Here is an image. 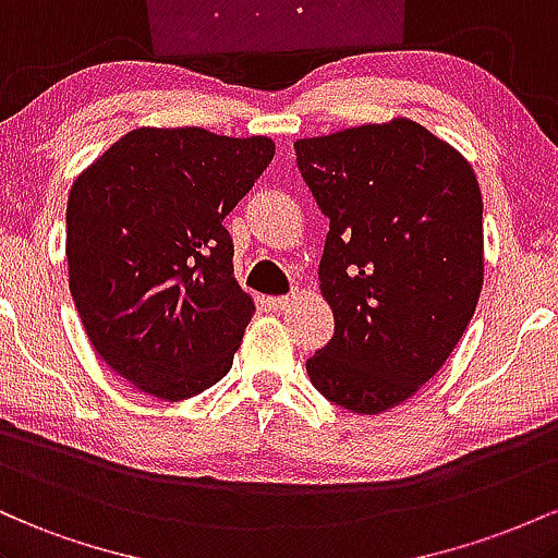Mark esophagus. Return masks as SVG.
Here are the masks:
<instances>
[{
    "instance_id": "1",
    "label": "esophagus",
    "mask_w": 558,
    "mask_h": 558,
    "mask_svg": "<svg viewBox=\"0 0 558 558\" xmlns=\"http://www.w3.org/2000/svg\"><path fill=\"white\" fill-rule=\"evenodd\" d=\"M300 298V292H290V295H279V298H268V308L271 311H287L295 305V300Z\"/></svg>"
}]
</instances>
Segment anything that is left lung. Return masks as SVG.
Here are the masks:
<instances>
[{
    "label": "left lung",
    "instance_id": "left-lung-1",
    "mask_svg": "<svg viewBox=\"0 0 558 558\" xmlns=\"http://www.w3.org/2000/svg\"><path fill=\"white\" fill-rule=\"evenodd\" d=\"M295 153L329 218L318 287L335 313L305 368L331 403L381 414L440 372L477 308V177L409 118L298 140Z\"/></svg>",
    "mask_w": 558,
    "mask_h": 558
}]
</instances>
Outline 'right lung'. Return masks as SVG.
Wrapping results in <instances>:
<instances>
[{
	"mask_svg": "<svg viewBox=\"0 0 558 558\" xmlns=\"http://www.w3.org/2000/svg\"><path fill=\"white\" fill-rule=\"evenodd\" d=\"M271 158L268 136L134 129L73 181L71 295L99 359L136 390L173 403L231 368L255 305L223 218Z\"/></svg>",
	"mask_w": 558,
	"mask_h": 558,
	"instance_id": "1",
	"label": "right lung"
}]
</instances>
